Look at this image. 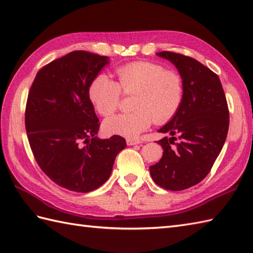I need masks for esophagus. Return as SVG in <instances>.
<instances>
[{
	"label": "esophagus",
	"instance_id": "1",
	"mask_svg": "<svg viewBox=\"0 0 253 253\" xmlns=\"http://www.w3.org/2000/svg\"><path fill=\"white\" fill-rule=\"evenodd\" d=\"M140 143H142V141L139 140V139H127L128 146H135V144H140Z\"/></svg>",
	"mask_w": 253,
	"mask_h": 253
}]
</instances>
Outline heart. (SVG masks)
Instances as JSON below:
<instances>
[{"label":"heart","mask_w":253,"mask_h":253,"mask_svg":"<svg viewBox=\"0 0 253 253\" xmlns=\"http://www.w3.org/2000/svg\"><path fill=\"white\" fill-rule=\"evenodd\" d=\"M118 82L105 74H99L88 88V96L101 116L113 114L121 104L122 91L137 92L130 113L106 118V132L126 138H136L157 123L173 117L184 99V83L180 75L152 62H135L116 69Z\"/></svg>","instance_id":"heart-1"}]
</instances>
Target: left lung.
<instances>
[{
	"label": "left lung",
	"instance_id": "left-lung-1",
	"mask_svg": "<svg viewBox=\"0 0 253 253\" xmlns=\"http://www.w3.org/2000/svg\"><path fill=\"white\" fill-rule=\"evenodd\" d=\"M178 69L184 99L173 118L159 132L163 155L150 166V174L164 189L179 191L199 184L211 170L226 140L229 111L221 80L211 69L189 56L163 51Z\"/></svg>",
	"mask_w": 253,
	"mask_h": 253
}]
</instances>
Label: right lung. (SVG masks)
Masks as SVG:
<instances>
[{
	"mask_svg": "<svg viewBox=\"0 0 253 253\" xmlns=\"http://www.w3.org/2000/svg\"><path fill=\"white\" fill-rule=\"evenodd\" d=\"M109 57L73 51L38 72L27 99L25 125L38 165L56 185L89 192L109 179L126 140L96 137L100 123L88 96Z\"/></svg>",
	"mask_w": 253,
	"mask_h": 253,
	"instance_id": "add662e5",
	"label": "right lung"
}]
</instances>
